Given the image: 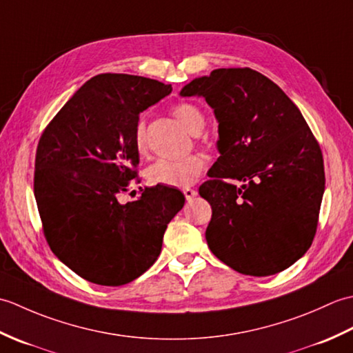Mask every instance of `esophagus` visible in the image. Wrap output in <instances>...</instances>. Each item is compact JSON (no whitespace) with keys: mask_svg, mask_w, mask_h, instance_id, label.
<instances>
[{"mask_svg":"<svg viewBox=\"0 0 353 353\" xmlns=\"http://www.w3.org/2000/svg\"><path fill=\"white\" fill-rule=\"evenodd\" d=\"M183 196H185L186 200L191 201L194 197L197 196V191L192 190V188H183Z\"/></svg>","mask_w":353,"mask_h":353,"instance_id":"1","label":"esophagus"}]
</instances>
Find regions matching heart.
<instances>
[{
    "instance_id": "1",
    "label": "heart",
    "mask_w": 353,
    "mask_h": 353,
    "mask_svg": "<svg viewBox=\"0 0 353 353\" xmlns=\"http://www.w3.org/2000/svg\"><path fill=\"white\" fill-rule=\"evenodd\" d=\"M172 114L186 130L199 134L205 127V115L192 103H177L172 106ZM134 145L144 154L147 152L145 124L139 121L134 130ZM205 168L203 157L199 154H188L179 159H159L147 168V179L150 183L165 186H186L192 183Z\"/></svg>"
}]
</instances>
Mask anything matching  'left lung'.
I'll use <instances>...</instances> for the list:
<instances>
[{
    "label": "left lung",
    "instance_id": "left-lung-1",
    "mask_svg": "<svg viewBox=\"0 0 353 353\" xmlns=\"http://www.w3.org/2000/svg\"><path fill=\"white\" fill-rule=\"evenodd\" d=\"M181 95L203 97L219 121L220 157L199 188L212 208L209 249L243 274L288 268L312 244L325 192L323 154L301 110L250 68L214 70Z\"/></svg>",
    "mask_w": 353,
    "mask_h": 353
}]
</instances>
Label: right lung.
<instances>
[{
	"label": "right lung",
	"mask_w": 353,
	"mask_h": 353,
	"mask_svg": "<svg viewBox=\"0 0 353 353\" xmlns=\"http://www.w3.org/2000/svg\"><path fill=\"white\" fill-rule=\"evenodd\" d=\"M171 91L147 77L99 74L39 139L34 197L45 239L89 282L118 287L147 272L159 256L167 224L185 205L181 191L162 185L141 190L127 203L119 200L138 177L139 114Z\"/></svg>",
	"instance_id": "right-lung-1"
}]
</instances>
